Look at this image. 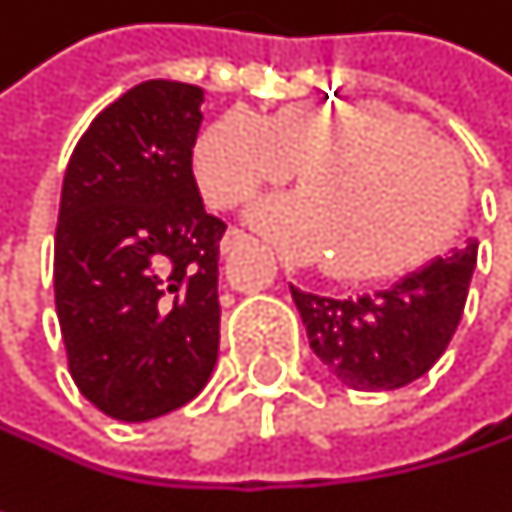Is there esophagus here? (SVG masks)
Instances as JSON below:
<instances>
[{
  "label": "esophagus",
  "mask_w": 512,
  "mask_h": 512,
  "mask_svg": "<svg viewBox=\"0 0 512 512\" xmlns=\"http://www.w3.org/2000/svg\"><path fill=\"white\" fill-rule=\"evenodd\" d=\"M249 240H252V237L243 234L240 228H228V234H225L222 243H219V252H222V255H231V252H237L240 246H246Z\"/></svg>",
  "instance_id": "obj_1"
}]
</instances>
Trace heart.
<instances>
[{
    "mask_svg": "<svg viewBox=\"0 0 512 512\" xmlns=\"http://www.w3.org/2000/svg\"><path fill=\"white\" fill-rule=\"evenodd\" d=\"M195 177L216 207H237L299 168V192L269 198L252 222L290 257H332L361 278L424 249L462 198L454 154L418 124L370 106H287L266 121L222 112L195 142Z\"/></svg>",
    "mask_w": 512,
    "mask_h": 512,
    "instance_id": "b5f03b06",
    "label": "heart"
}]
</instances>
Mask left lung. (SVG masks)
Returning <instances> with one entry per match:
<instances>
[{"label": "left lung", "mask_w": 512, "mask_h": 512, "mask_svg": "<svg viewBox=\"0 0 512 512\" xmlns=\"http://www.w3.org/2000/svg\"><path fill=\"white\" fill-rule=\"evenodd\" d=\"M477 240L430 257L388 287L347 299L290 284L308 344L335 379L356 391H394L424 376L460 326Z\"/></svg>", "instance_id": "left-lung-1"}]
</instances>
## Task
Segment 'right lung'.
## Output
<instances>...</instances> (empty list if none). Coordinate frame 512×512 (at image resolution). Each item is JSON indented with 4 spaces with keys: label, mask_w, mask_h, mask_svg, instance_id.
I'll use <instances>...</instances> for the list:
<instances>
[{
    "label": "right lung",
    "mask_w": 512,
    "mask_h": 512,
    "mask_svg": "<svg viewBox=\"0 0 512 512\" xmlns=\"http://www.w3.org/2000/svg\"><path fill=\"white\" fill-rule=\"evenodd\" d=\"M198 85L151 79L106 106L64 171L55 314L76 388L142 424L186 406L219 358V240L192 148Z\"/></svg>",
    "instance_id": "1"
}]
</instances>
